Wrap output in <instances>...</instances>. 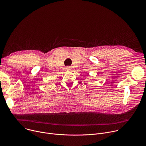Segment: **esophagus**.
<instances>
[{
  "label": "esophagus",
  "instance_id": "1",
  "mask_svg": "<svg viewBox=\"0 0 146 146\" xmlns=\"http://www.w3.org/2000/svg\"><path fill=\"white\" fill-rule=\"evenodd\" d=\"M72 69V68L70 67V66H67L66 68V70H70Z\"/></svg>",
  "mask_w": 146,
  "mask_h": 146
}]
</instances>
